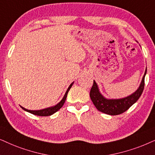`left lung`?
Returning <instances> with one entry per match:
<instances>
[{
	"instance_id": "obj_1",
	"label": "left lung",
	"mask_w": 155,
	"mask_h": 155,
	"mask_svg": "<svg viewBox=\"0 0 155 155\" xmlns=\"http://www.w3.org/2000/svg\"><path fill=\"white\" fill-rule=\"evenodd\" d=\"M147 74L146 68L145 74L139 87L131 95L121 98H106L100 92L98 84L94 80V84L90 91V97L93 104L101 112L110 115L121 114L131 107L142 94L145 86V77Z\"/></svg>"
}]
</instances>
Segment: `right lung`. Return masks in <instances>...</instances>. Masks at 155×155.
I'll return each instance as SVG.
<instances>
[{"label": "right lung", "instance_id": "1", "mask_svg": "<svg viewBox=\"0 0 155 155\" xmlns=\"http://www.w3.org/2000/svg\"><path fill=\"white\" fill-rule=\"evenodd\" d=\"M74 84V82H72V83L70 84L69 87H68L67 91H66L64 96L62 98V99L59 101L58 104L57 105H55V106H51V107H49V108H44V109H42V110H28V109H26L23 108V107L20 106L21 108L23 109L24 110L27 111V112L28 113H32L33 115H39V116H49V115H51L54 114V113H55L57 112V111H58L59 109H60L61 107L63 106L64 104L65 101H66V98H67V94H68V92H69V91L70 90V88H71L72 85Z\"/></svg>", "mask_w": 155, "mask_h": 155}]
</instances>
